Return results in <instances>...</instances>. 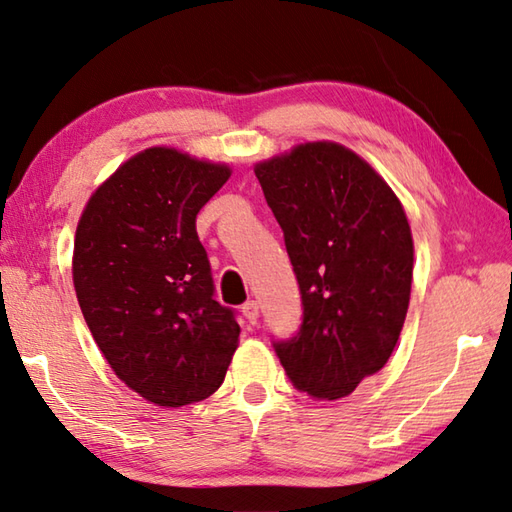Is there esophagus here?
<instances>
[{
    "label": "esophagus",
    "mask_w": 512,
    "mask_h": 512,
    "mask_svg": "<svg viewBox=\"0 0 512 512\" xmlns=\"http://www.w3.org/2000/svg\"><path fill=\"white\" fill-rule=\"evenodd\" d=\"M243 314L249 323H256L258 321V303L256 301L243 303Z\"/></svg>",
    "instance_id": "34e87169"
}]
</instances>
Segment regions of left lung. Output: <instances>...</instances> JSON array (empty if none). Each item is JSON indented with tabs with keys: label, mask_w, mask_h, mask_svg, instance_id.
I'll return each instance as SVG.
<instances>
[{
	"label": "left lung",
	"mask_w": 512,
	"mask_h": 512,
	"mask_svg": "<svg viewBox=\"0 0 512 512\" xmlns=\"http://www.w3.org/2000/svg\"><path fill=\"white\" fill-rule=\"evenodd\" d=\"M283 229L303 321L274 341L287 379L314 399L354 392L388 363L406 321L412 234L399 198L368 162L334 142H307L256 165Z\"/></svg>",
	"instance_id": "left-lung-1"
}]
</instances>
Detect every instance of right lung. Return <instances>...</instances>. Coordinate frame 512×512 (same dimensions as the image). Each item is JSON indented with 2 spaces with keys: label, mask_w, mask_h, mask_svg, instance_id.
Here are the masks:
<instances>
[{
  "label": "right lung",
  "mask_w": 512,
  "mask_h": 512,
  "mask_svg": "<svg viewBox=\"0 0 512 512\" xmlns=\"http://www.w3.org/2000/svg\"><path fill=\"white\" fill-rule=\"evenodd\" d=\"M225 165L153 147L91 196L77 223L73 285L95 343L120 381L167 408L223 383L240 325L214 298L196 216Z\"/></svg>",
  "instance_id": "1"
}]
</instances>
